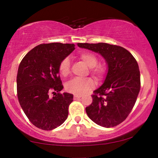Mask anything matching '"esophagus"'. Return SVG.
Instances as JSON below:
<instances>
[{"label":"esophagus","instance_id":"esophagus-1","mask_svg":"<svg viewBox=\"0 0 158 158\" xmlns=\"http://www.w3.org/2000/svg\"><path fill=\"white\" fill-rule=\"evenodd\" d=\"M81 97H82L81 95H74V99H75V100L81 98Z\"/></svg>","mask_w":158,"mask_h":158}]
</instances>
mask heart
I'll return each mask as SVG.
<instances>
[{"label":"heart","instance_id":"b5f03b06","mask_svg":"<svg viewBox=\"0 0 158 158\" xmlns=\"http://www.w3.org/2000/svg\"><path fill=\"white\" fill-rule=\"evenodd\" d=\"M79 57L90 68V73L96 81H102L104 77L106 69L103 64H98V57L94 53L90 52H82ZM60 74L62 77H68L70 73V62L68 58L62 60L59 65ZM95 86L94 81L90 77L84 79L74 78L69 81L66 85L67 91L75 95L85 94L88 90L93 89Z\"/></svg>","mask_w":158,"mask_h":158}]
</instances>
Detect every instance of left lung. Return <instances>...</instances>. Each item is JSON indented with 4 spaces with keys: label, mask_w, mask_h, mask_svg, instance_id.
I'll list each match as a JSON object with an SVG mask.
<instances>
[{
    "label": "left lung",
    "mask_w": 158,
    "mask_h": 158,
    "mask_svg": "<svg viewBox=\"0 0 158 158\" xmlns=\"http://www.w3.org/2000/svg\"><path fill=\"white\" fill-rule=\"evenodd\" d=\"M81 48L98 53L108 70L102 85L94 90L91 104L85 108L90 119L110 128L126 119L135 104L140 90V73L132 55L122 47L107 44L77 43Z\"/></svg>",
    "instance_id": "obj_1"
}]
</instances>
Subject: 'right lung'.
I'll return each mask as SVG.
<instances>
[{
  "label": "right lung",
  "instance_id": "right-lung-1",
  "mask_svg": "<svg viewBox=\"0 0 158 158\" xmlns=\"http://www.w3.org/2000/svg\"><path fill=\"white\" fill-rule=\"evenodd\" d=\"M74 49V44H42L30 50L19 64L16 77L19 103L30 122L43 130L57 128L68 118L73 95L60 94L63 85L59 65ZM52 92L58 94L50 98Z\"/></svg>",
  "mask_w": 158,
  "mask_h": 158
}]
</instances>
